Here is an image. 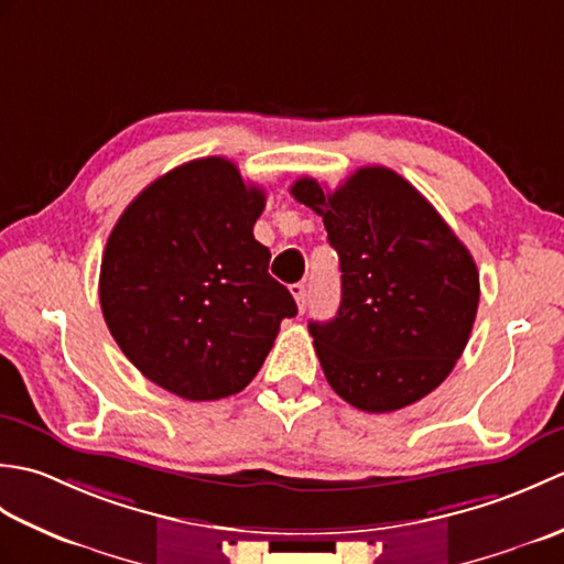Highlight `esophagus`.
Returning <instances> with one entry per match:
<instances>
[{
  "label": "esophagus",
  "instance_id": "esophagus-1",
  "mask_svg": "<svg viewBox=\"0 0 564 564\" xmlns=\"http://www.w3.org/2000/svg\"><path fill=\"white\" fill-rule=\"evenodd\" d=\"M291 293L295 297L297 310H301V313H305V310H307V289H305V283H293L291 285Z\"/></svg>",
  "mask_w": 564,
  "mask_h": 564
}]
</instances>
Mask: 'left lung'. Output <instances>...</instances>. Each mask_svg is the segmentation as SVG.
<instances>
[{"label": "left lung", "mask_w": 564, "mask_h": 564, "mask_svg": "<svg viewBox=\"0 0 564 564\" xmlns=\"http://www.w3.org/2000/svg\"><path fill=\"white\" fill-rule=\"evenodd\" d=\"M291 194L322 215L339 254L337 317L307 325L332 390L370 414L426 398L475 325L480 273L470 251L388 166H361L337 191L303 176Z\"/></svg>", "instance_id": "obj_1"}]
</instances>
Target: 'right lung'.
<instances>
[{
  "mask_svg": "<svg viewBox=\"0 0 564 564\" xmlns=\"http://www.w3.org/2000/svg\"><path fill=\"white\" fill-rule=\"evenodd\" d=\"M267 206L225 158L186 162L152 182L104 249L99 301L116 344L142 376L206 402L245 390L293 295L254 239Z\"/></svg>",
  "mask_w": 564,
  "mask_h": 564,
  "instance_id": "right-lung-1",
  "label": "right lung"
}]
</instances>
